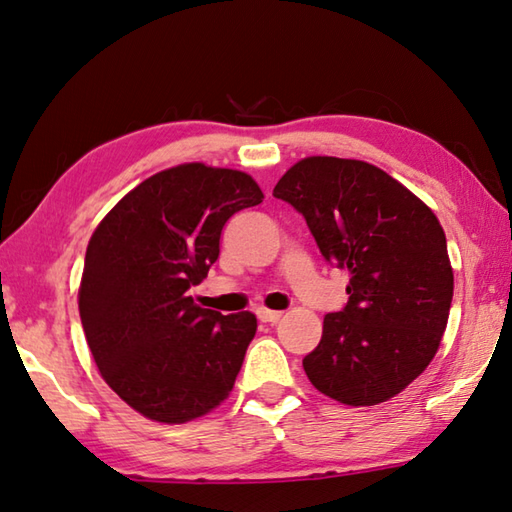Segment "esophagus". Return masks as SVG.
<instances>
[{
    "label": "esophagus",
    "mask_w": 512,
    "mask_h": 512,
    "mask_svg": "<svg viewBox=\"0 0 512 512\" xmlns=\"http://www.w3.org/2000/svg\"><path fill=\"white\" fill-rule=\"evenodd\" d=\"M257 317L262 319L264 324H277L279 319L284 317V313H279V310H268V308H259L257 310Z\"/></svg>",
    "instance_id": "obj_1"
}]
</instances>
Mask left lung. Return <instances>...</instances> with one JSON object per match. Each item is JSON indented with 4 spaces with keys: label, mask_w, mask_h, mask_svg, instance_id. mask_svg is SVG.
Here are the masks:
<instances>
[{
    "label": "left lung",
    "mask_w": 512,
    "mask_h": 512,
    "mask_svg": "<svg viewBox=\"0 0 512 512\" xmlns=\"http://www.w3.org/2000/svg\"><path fill=\"white\" fill-rule=\"evenodd\" d=\"M273 195L302 213L328 264L350 270L348 302L324 317L304 357L319 393L375 406L424 373L453 302L444 228L433 210L373 164L306 157Z\"/></svg>",
    "instance_id": "obj_1"
}]
</instances>
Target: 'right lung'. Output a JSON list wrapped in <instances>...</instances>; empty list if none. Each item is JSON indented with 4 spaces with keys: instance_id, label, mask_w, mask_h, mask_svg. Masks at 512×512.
Returning <instances> with one entry per match:
<instances>
[{
    "instance_id": "right-lung-1",
    "label": "right lung",
    "mask_w": 512,
    "mask_h": 512,
    "mask_svg": "<svg viewBox=\"0 0 512 512\" xmlns=\"http://www.w3.org/2000/svg\"><path fill=\"white\" fill-rule=\"evenodd\" d=\"M262 199L246 173L182 164L130 190L90 237L86 342L106 384L144 417L184 424L233 390L257 319L197 306L188 290L217 262L228 219Z\"/></svg>"
}]
</instances>
